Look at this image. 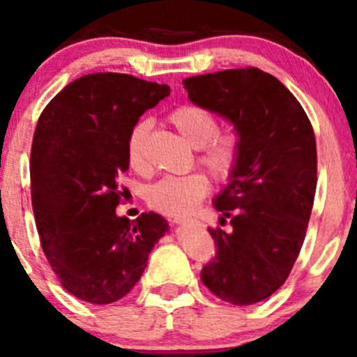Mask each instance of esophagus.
<instances>
[{"mask_svg":"<svg viewBox=\"0 0 357 357\" xmlns=\"http://www.w3.org/2000/svg\"><path fill=\"white\" fill-rule=\"evenodd\" d=\"M169 221H171L172 225H185V222H188L190 219H186V218H171Z\"/></svg>","mask_w":357,"mask_h":357,"instance_id":"1","label":"esophagus"}]
</instances>
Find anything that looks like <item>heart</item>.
Instances as JSON below:
<instances>
[{
	"mask_svg": "<svg viewBox=\"0 0 357 357\" xmlns=\"http://www.w3.org/2000/svg\"><path fill=\"white\" fill-rule=\"evenodd\" d=\"M169 122L178 135L197 149V162L215 179L228 181L235 172L242 152V139L236 131H218V117L200 105H181L169 114ZM149 122L139 121L126 139V160L136 172L146 171L145 142ZM211 190V183L200 172L188 176H169L146 190V202L152 208L167 215H185L192 212Z\"/></svg>",
	"mask_w": 357,
	"mask_h": 357,
	"instance_id": "1",
	"label": "heart"
}]
</instances>
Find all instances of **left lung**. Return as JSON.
<instances>
[{"mask_svg": "<svg viewBox=\"0 0 357 357\" xmlns=\"http://www.w3.org/2000/svg\"><path fill=\"white\" fill-rule=\"evenodd\" d=\"M195 105L228 119L242 152L228 186L214 199L221 225L208 233L215 257L202 282L215 297L250 305L289 278L304 243L316 193V139L301 103L268 72L229 68L183 81Z\"/></svg>", "mask_w": 357, "mask_h": 357, "instance_id": "obj_1", "label": "left lung"}]
</instances>
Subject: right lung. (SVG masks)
<instances>
[{"mask_svg": "<svg viewBox=\"0 0 357 357\" xmlns=\"http://www.w3.org/2000/svg\"><path fill=\"white\" fill-rule=\"evenodd\" d=\"M167 84L98 72L75 79L46 105L31 150V195L41 247L68 294L112 304L142 278L167 221L115 214L117 178L129 169L126 139Z\"/></svg>", "mask_w": 357, "mask_h": 357, "instance_id": "1", "label": "right lung"}]
</instances>
